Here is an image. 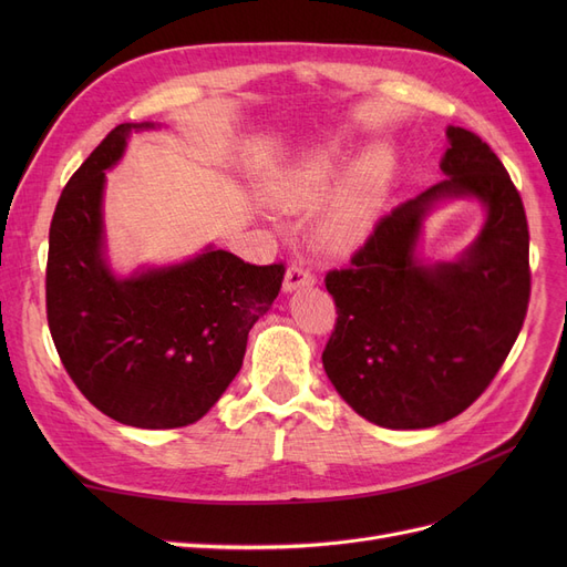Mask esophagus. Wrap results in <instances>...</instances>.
<instances>
[{"instance_id":"esophagus-1","label":"esophagus","mask_w":567,"mask_h":567,"mask_svg":"<svg viewBox=\"0 0 567 567\" xmlns=\"http://www.w3.org/2000/svg\"><path fill=\"white\" fill-rule=\"evenodd\" d=\"M315 274L310 269H305L300 265H290L286 269V277H284V290L286 293H293L298 288H310L315 286Z\"/></svg>"}]
</instances>
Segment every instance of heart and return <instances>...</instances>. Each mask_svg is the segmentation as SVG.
<instances>
[{"mask_svg": "<svg viewBox=\"0 0 567 567\" xmlns=\"http://www.w3.org/2000/svg\"><path fill=\"white\" fill-rule=\"evenodd\" d=\"M350 161L333 146L305 153L286 167L279 182V198L293 208H315L329 198L348 175ZM371 192L367 182H354L326 205L315 221V241L329 252L350 250L367 229Z\"/></svg>", "mask_w": 567, "mask_h": 567, "instance_id": "obj_1", "label": "heart"}]
</instances>
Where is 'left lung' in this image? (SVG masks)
Here are the masks:
<instances>
[{
  "label": "left lung",
  "mask_w": 567,
  "mask_h": 567,
  "mask_svg": "<svg viewBox=\"0 0 567 567\" xmlns=\"http://www.w3.org/2000/svg\"><path fill=\"white\" fill-rule=\"evenodd\" d=\"M444 179L385 215L346 269L326 274L336 331L321 362L359 416L416 431L458 416L502 369L529 302V231L518 188L477 134L447 127ZM475 197L486 225L454 264L415 255L437 202Z\"/></svg>",
  "instance_id": "left-lung-1"
}]
</instances>
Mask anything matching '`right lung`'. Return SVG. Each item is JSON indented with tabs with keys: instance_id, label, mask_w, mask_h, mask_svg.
<instances>
[{
	"instance_id": "add662e5",
	"label": "right lung",
	"mask_w": 567,
	"mask_h": 567,
	"mask_svg": "<svg viewBox=\"0 0 567 567\" xmlns=\"http://www.w3.org/2000/svg\"><path fill=\"white\" fill-rule=\"evenodd\" d=\"M153 127L117 125L65 184L49 229L47 321L68 375L99 411L167 431L203 419L229 388L286 269L208 246L117 277L106 257V169L132 130Z\"/></svg>"
}]
</instances>
